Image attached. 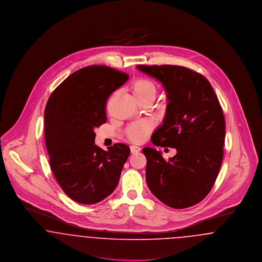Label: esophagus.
I'll return each instance as SVG.
<instances>
[{"label": "esophagus", "instance_id": "34e87169", "mask_svg": "<svg viewBox=\"0 0 262 262\" xmlns=\"http://www.w3.org/2000/svg\"><path fill=\"white\" fill-rule=\"evenodd\" d=\"M130 151H132V153H137V152H139L140 151V147H138L137 145H132L130 146Z\"/></svg>", "mask_w": 262, "mask_h": 262}]
</instances>
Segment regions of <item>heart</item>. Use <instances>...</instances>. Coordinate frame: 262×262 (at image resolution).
Segmentation results:
<instances>
[{"label": "heart", "mask_w": 262, "mask_h": 262, "mask_svg": "<svg viewBox=\"0 0 262 262\" xmlns=\"http://www.w3.org/2000/svg\"><path fill=\"white\" fill-rule=\"evenodd\" d=\"M132 92L137 100L142 99L146 96L156 94L155 84L145 78H138L132 84ZM150 125L148 123H136L129 125L127 128V136L133 141H141L147 136L149 132Z\"/></svg>", "instance_id": "b5f03b06"}]
</instances>
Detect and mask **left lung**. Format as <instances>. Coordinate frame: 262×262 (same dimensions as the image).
<instances>
[{"mask_svg": "<svg viewBox=\"0 0 262 262\" xmlns=\"http://www.w3.org/2000/svg\"><path fill=\"white\" fill-rule=\"evenodd\" d=\"M162 83L167 96L162 124L153 133L156 146L177 150L165 160L162 152L144 147L146 183L151 192L176 209L192 206L210 191L223 160L224 115L209 81L179 66H137Z\"/></svg>", "mask_w": 262, "mask_h": 262, "instance_id": "1", "label": "left lung"}]
</instances>
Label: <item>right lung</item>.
<instances>
[{
  "instance_id": "1",
  "label": "right lung",
  "mask_w": 262,
  "mask_h": 262,
  "mask_svg": "<svg viewBox=\"0 0 262 262\" xmlns=\"http://www.w3.org/2000/svg\"><path fill=\"white\" fill-rule=\"evenodd\" d=\"M127 79L109 67L90 66L67 77L47 102L45 141L51 169L64 193L81 204L109 196L129 156L123 143L108 150L94 144V129L107 121L106 101Z\"/></svg>"
}]
</instances>
